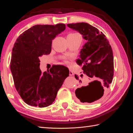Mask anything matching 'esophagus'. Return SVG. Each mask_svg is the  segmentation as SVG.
Listing matches in <instances>:
<instances>
[{
	"mask_svg": "<svg viewBox=\"0 0 133 133\" xmlns=\"http://www.w3.org/2000/svg\"><path fill=\"white\" fill-rule=\"evenodd\" d=\"M73 75H74V73H73V72L72 71H71V70H70V71H69V75L70 76H72Z\"/></svg>",
	"mask_w": 133,
	"mask_h": 133,
	"instance_id": "34e87169",
	"label": "esophagus"
}]
</instances>
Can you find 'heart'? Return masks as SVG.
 Listing matches in <instances>:
<instances>
[{"instance_id": "obj_1", "label": "heart", "mask_w": 133, "mask_h": 133, "mask_svg": "<svg viewBox=\"0 0 133 133\" xmlns=\"http://www.w3.org/2000/svg\"><path fill=\"white\" fill-rule=\"evenodd\" d=\"M76 34H75V33H74V34H69V35H76Z\"/></svg>"}]
</instances>
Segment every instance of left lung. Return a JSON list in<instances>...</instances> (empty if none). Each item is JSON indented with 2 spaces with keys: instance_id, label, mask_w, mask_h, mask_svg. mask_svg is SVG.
<instances>
[{
  "instance_id": "8db88e82",
  "label": "left lung",
  "mask_w": 133,
  "mask_h": 133,
  "mask_svg": "<svg viewBox=\"0 0 133 133\" xmlns=\"http://www.w3.org/2000/svg\"><path fill=\"white\" fill-rule=\"evenodd\" d=\"M82 35L86 43L80 51L79 65L83 64V72L91 80L75 90V95L82 103H92L100 99L111 83L114 75V58L111 47L106 36L87 23L67 25ZM76 79L79 77L75 75ZM79 82L82 81L79 80Z\"/></svg>"
}]
</instances>
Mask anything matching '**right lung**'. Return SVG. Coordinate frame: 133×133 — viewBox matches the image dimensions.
<instances>
[{
    "mask_svg": "<svg viewBox=\"0 0 133 133\" xmlns=\"http://www.w3.org/2000/svg\"><path fill=\"white\" fill-rule=\"evenodd\" d=\"M66 29L64 24L35 25L23 32L12 49L10 69L17 91L29 105L45 107L54 102L69 77L67 67L54 65L42 72L39 58L51 51L52 41Z\"/></svg>",
    "mask_w": 133,
    "mask_h": 133,
    "instance_id": "add662e5",
    "label": "right lung"
}]
</instances>
